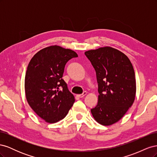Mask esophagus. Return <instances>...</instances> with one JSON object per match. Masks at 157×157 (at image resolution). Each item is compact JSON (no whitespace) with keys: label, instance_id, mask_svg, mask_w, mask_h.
I'll return each mask as SVG.
<instances>
[{"label":"esophagus","instance_id":"34e87169","mask_svg":"<svg viewBox=\"0 0 157 157\" xmlns=\"http://www.w3.org/2000/svg\"><path fill=\"white\" fill-rule=\"evenodd\" d=\"M86 94H87L86 92H84L82 94H78L77 96H78L79 98H83L84 96H86Z\"/></svg>","mask_w":157,"mask_h":157}]
</instances>
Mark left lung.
Listing matches in <instances>:
<instances>
[{"label": "left lung", "mask_w": 157, "mask_h": 157, "mask_svg": "<svg viewBox=\"0 0 157 157\" xmlns=\"http://www.w3.org/2000/svg\"><path fill=\"white\" fill-rule=\"evenodd\" d=\"M96 71L98 102L91 109L99 124L112 125L120 121L135 100V72L129 58L112 47L85 52Z\"/></svg>", "instance_id": "obj_1"}]
</instances>
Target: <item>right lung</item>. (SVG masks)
<instances>
[{
    "label": "right lung",
    "mask_w": 157,
    "mask_h": 157,
    "mask_svg": "<svg viewBox=\"0 0 157 157\" xmlns=\"http://www.w3.org/2000/svg\"><path fill=\"white\" fill-rule=\"evenodd\" d=\"M78 57L72 50L50 46L31 58L25 77L27 101L36 115L46 122L64 118L75 102V97L62 78L65 65Z\"/></svg>",
    "instance_id": "add662e5"
}]
</instances>
